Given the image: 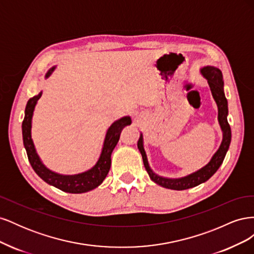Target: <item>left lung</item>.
<instances>
[{
	"mask_svg": "<svg viewBox=\"0 0 254 254\" xmlns=\"http://www.w3.org/2000/svg\"><path fill=\"white\" fill-rule=\"evenodd\" d=\"M200 73L204 78H206L207 83H209L212 95L215 99V102L217 104L218 108V122L220 128L222 130V141L219 146L218 150L214 153L211 161L207 163L205 166H203L200 170L188 175L186 177H182V178L178 179H170V178H164V177L158 176L152 172L150 168L147 157H146V152L144 150L143 146V135L141 133L140 139L137 141V148H139L142 158H143V163L144 166L147 171L150 179L159 184V186L170 189V190H183L195 188L199 184L205 182L209 180L211 177L217 172L219 166L222 164V161H224L226 153L229 149L230 142H231V128L228 123L227 117H228V102L225 96L224 92V80H222V73L218 67L215 66H203Z\"/></svg>",
	"mask_w": 254,
	"mask_h": 254,
	"instance_id": "left-lung-1",
	"label": "left lung"
}]
</instances>
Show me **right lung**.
I'll return each mask as SVG.
<instances>
[{
  "label": "right lung",
  "mask_w": 254,
  "mask_h": 254,
  "mask_svg": "<svg viewBox=\"0 0 254 254\" xmlns=\"http://www.w3.org/2000/svg\"><path fill=\"white\" fill-rule=\"evenodd\" d=\"M55 67L56 66H53L50 68L47 75H45V78L49 77L53 71L55 70ZM41 95L42 91L38 95L29 98L25 108L24 120L22 123L23 143H24L28 161L33 170L43 181L61 190L66 191V193L81 194L101 186L109 173L111 166V153L120 140L122 130L125 126L131 124V119H130V117L122 118L115 121L109 129L107 130L101 156H99L96 164L91 170L77 175H60L52 172L42 163V161L36 151L32 139V119L38 99L41 97Z\"/></svg>",
  "instance_id": "right-lung-1"
}]
</instances>
